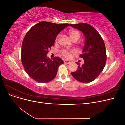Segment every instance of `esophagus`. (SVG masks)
Masks as SVG:
<instances>
[{
    "label": "esophagus",
    "mask_w": 125,
    "mask_h": 125,
    "mask_svg": "<svg viewBox=\"0 0 125 125\" xmlns=\"http://www.w3.org/2000/svg\"><path fill=\"white\" fill-rule=\"evenodd\" d=\"M70 62H70V61H69V60H64V63H65L69 64V63H70Z\"/></svg>",
    "instance_id": "esophagus-1"
}]
</instances>
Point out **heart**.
<instances>
[{
  "label": "heart",
  "instance_id": "1",
  "mask_svg": "<svg viewBox=\"0 0 125 125\" xmlns=\"http://www.w3.org/2000/svg\"><path fill=\"white\" fill-rule=\"evenodd\" d=\"M68 33H69L70 38L73 41H77L80 36V32H79L78 30H76L70 29L69 30ZM60 34H58L56 38V42H57L58 41V40L60 39ZM60 52H61L62 55L64 57L67 59H70L72 55L75 54V51L73 50H66V49H65V50H62Z\"/></svg>",
  "mask_w": 125,
  "mask_h": 125
}]
</instances>
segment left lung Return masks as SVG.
<instances>
[{"label": "left lung", "mask_w": 125, "mask_h": 125, "mask_svg": "<svg viewBox=\"0 0 125 125\" xmlns=\"http://www.w3.org/2000/svg\"><path fill=\"white\" fill-rule=\"evenodd\" d=\"M83 33L85 45L80 57L83 59L84 63L78 69L71 73L73 77L78 81L83 83L92 82L97 78L103 71L106 62L107 56L104 42L95 29L88 23L70 24Z\"/></svg>", "instance_id": "1"}]
</instances>
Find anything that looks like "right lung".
I'll use <instances>...</instances> for the list:
<instances>
[{
	"label": "right lung",
	"instance_id": "obj_1",
	"mask_svg": "<svg viewBox=\"0 0 125 125\" xmlns=\"http://www.w3.org/2000/svg\"><path fill=\"white\" fill-rule=\"evenodd\" d=\"M69 24L42 21L33 26L23 40L21 60L25 71L34 80L46 83L54 79L63 61L56 57H47L58 33Z\"/></svg>",
	"mask_w": 125,
	"mask_h": 125
}]
</instances>
